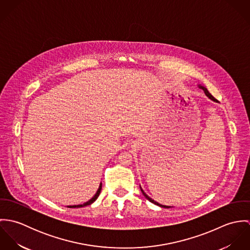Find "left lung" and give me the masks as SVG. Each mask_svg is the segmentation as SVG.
Listing matches in <instances>:
<instances>
[{
  "instance_id": "1",
  "label": "left lung",
  "mask_w": 250,
  "mask_h": 250,
  "mask_svg": "<svg viewBox=\"0 0 250 250\" xmlns=\"http://www.w3.org/2000/svg\"><path fill=\"white\" fill-rule=\"evenodd\" d=\"M197 85H198V87H199V88H200V89H202V90H203V92H204V93H205V95H206V96H207V97H208V98H209V99H210V100H212V101H214V102H215V103H218V101H217V100H216V99H215V98H214V96H213V95H212V94H211V93H210V92H209V91H208V89H207V88H206V87H205V86H204V85H201V84H200V83H198V84H197ZM140 188H141V190H142V192H143V195H144V196H145V198H146V199H148V200H149V201H150V202H152V203H154V204H155V205H157V206H159V207H162V208H167V209H168V208H173V206H172V207H171V206H167V205H162V204H160V203H158V202H157V201H155V200H154V199H152V198H151V197H149V196H148V195H147V194H146V193H145V192H144V190H143V188H142V187H141V186H140Z\"/></svg>"
}]
</instances>
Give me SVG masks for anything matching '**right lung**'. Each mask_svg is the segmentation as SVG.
Instances as JSON below:
<instances>
[{
  "label": "right lung",
  "instance_id": "add662e5",
  "mask_svg": "<svg viewBox=\"0 0 250 250\" xmlns=\"http://www.w3.org/2000/svg\"><path fill=\"white\" fill-rule=\"evenodd\" d=\"M101 189H102V183H100V185H99V188H98V189H97V191H96V193L92 196V198H90L88 201H86V202H84L83 204H79V205H72V206H67V207H69V208H81V207H84V206H87V205H90V204H92L97 198H98V196H99V194H100V192H101Z\"/></svg>",
  "mask_w": 250,
  "mask_h": 250
}]
</instances>
